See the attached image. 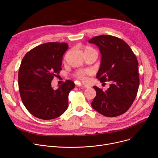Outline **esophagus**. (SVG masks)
<instances>
[{
	"label": "esophagus",
	"instance_id": "1",
	"mask_svg": "<svg viewBox=\"0 0 158 158\" xmlns=\"http://www.w3.org/2000/svg\"><path fill=\"white\" fill-rule=\"evenodd\" d=\"M81 86H82V87L86 88H89V86L87 84H85V83H82V84L81 85Z\"/></svg>",
	"mask_w": 158,
	"mask_h": 158
}]
</instances>
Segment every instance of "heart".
Masks as SVG:
<instances>
[{"label":"heart","mask_w":158,"mask_h":158,"mask_svg":"<svg viewBox=\"0 0 158 158\" xmlns=\"http://www.w3.org/2000/svg\"><path fill=\"white\" fill-rule=\"evenodd\" d=\"M93 48L90 47H85L84 48L85 51V53H86L89 51H93ZM90 73V72L88 70H86V69H82V70H79L77 72H76L75 73V76H76V77L82 80V81H86L87 79V76Z\"/></svg>","instance_id":"1"}]
</instances>
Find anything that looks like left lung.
Segmentation results:
<instances>
[{
  "mask_svg": "<svg viewBox=\"0 0 158 158\" xmlns=\"http://www.w3.org/2000/svg\"><path fill=\"white\" fill-rule=\"evenodd\" d=\"M100 50L101 66L97 78L110 81L107 90L94 86L96 96L93 108L106 117H114L126 113L133 103L139 85L138 62L127 43L111 35H100L88 40Z\"/></svg>",
  "mask_w": 158,
  "mask_h": 158,
  "instance_id": "1",
  "label": "left lung"
}]
</instances>
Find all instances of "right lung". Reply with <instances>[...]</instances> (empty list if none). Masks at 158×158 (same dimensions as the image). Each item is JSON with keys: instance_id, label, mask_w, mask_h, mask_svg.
Listing matches in <instances>:
<instances>
[{"instance_id": "add662e5", "label": "right lung", "mask_w": 158, "mask_h": 158, "mask_svg": "<svg viewBox=\"0 0 158 158\" xmlns=\"http://www.w3.org/2000/svg\"><path fill=\"white\" fill-rule=\"evenodd\" d=\"M68 48L66 43L48 42L32 48L22 59L18 76L20 97L29 112L38 118H56L68 108L74 82L66 81L57 89L51 86L62 70L63 56Z\"/></svg>"}]
</instances>
